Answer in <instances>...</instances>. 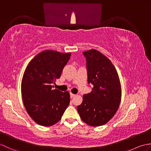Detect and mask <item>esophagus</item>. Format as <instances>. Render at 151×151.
<instances>
[{"label": "esophagus", "instance_id": "esophagus-1", "mask_svg": "<svg viewBox=\"0 0 151 151\" xmlns=\"http://www.w3.org/2000/svg\"><path fill=\"white\" fill-rule=\"evenodd\" d=\"M70 98H73L75 96V94H73V93H70Z\"/></svg>", "mask_w": 151, "mask_h": 151}]
</instances>
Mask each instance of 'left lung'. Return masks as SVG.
I'll return each instance as SVG.
<instances>
[{"label":"left lung","instance_id":"left-lung-1","mask_svg":"<svg viewBox=\"0 0 151 151\" xmlns=\"http://www.w3.org/2000/svg\"><path fill=\"white\" fill-rule=\"evenodd\" d=\"M86 58L88 84L92 91L83 95L77 106L81 119L90 126L105 124L114 117L121 100V87L114 65L107 57L95 49L83 52Z\"/></svg>","mask_w":151,"mask_h":151}]
</instances>
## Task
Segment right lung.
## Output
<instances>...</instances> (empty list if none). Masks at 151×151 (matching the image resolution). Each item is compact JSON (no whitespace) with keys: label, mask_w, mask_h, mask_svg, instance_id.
<instances>
[{"label":"right lung","mask_w":151,"mask_h":151,"mask_svg":"<svg viewBox=\"0 0 151 151\" xmlns=\"http://www.w3.org/2000/svg\"><path fill=\"white\" fill-rule=\"evenodd\" d=\"M70 53L44 50L28 63L21 82L25 109L38 124L49 127L58 123L70 102L68 91L52 89V84L61 76Z\"/></svg>","instance_id":"add662e5"}]
</instances>
